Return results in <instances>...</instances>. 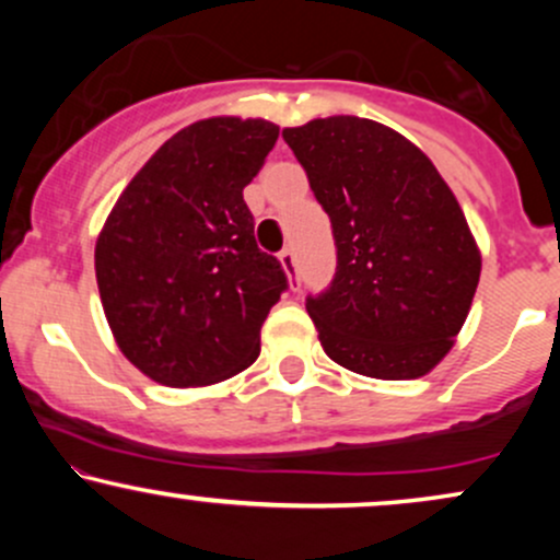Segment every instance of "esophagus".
Masks as SVG:
<instances>
[{
	"label": "esophagus",
	"mask_w": 560,
	"mask_h": 560,
	"mask_svg": "<svg viewBox=\"0 0 560 560\" xmlns=\"http://www.w3.org/2000/svg\"><path fill=\"white\" fill-rule=\"evenodd\" d=\"M279 260H281V266H284V271L289 273V279H298V260H294L292 249H289V247L281 249Z\"/></svg>",
	"instance_id": "obj_1"
}]
</instances>
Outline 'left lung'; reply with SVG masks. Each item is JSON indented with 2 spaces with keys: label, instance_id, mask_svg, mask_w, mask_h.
<instances>
[{
  "label": "left lung",
  "instance_id": "left-lung-1",
  "mask_svg": "<svg viewBox=\"0 0 560 560\" xmlns=\"http://www.w3.org/2000/svg\"><path fill=\"white\" fill-rule=\"evenodd\" d=\"M329 213L337 273L307 298L334 363L371 378H419L471 311L481 255L445 178L413 141L355 115L284 128Z\"/></svg>",
  "mask_w": 560,
  "mask_h": 560
}]
</instances>
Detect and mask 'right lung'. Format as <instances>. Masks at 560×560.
<instances>
[{"label":"right lung","instance_id":"1","mask_svg":"<svg viewBox=\"0 0 560 560\" xmlns=\"http://www.w3.org/2000/svg\"><path fill=\"white\" fill-rule=\"evenodd\" d=\"M279 139L262 118H205L144 163L96 236L94 271L120 352L165 387H205L258 361L287 273L255 242L244 186Z\"/></svg>","mask_w":560,"mask_h":560}]
</instances>
